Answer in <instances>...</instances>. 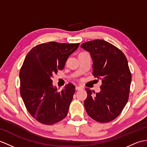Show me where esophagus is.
Segmentation results:
<instances>
[{"mask_svg":"<svg viewBox=\"0 0 147 147\" xmlns=\"http://www.w3.org/2000/svg\"><path fill=\"white\" fill-rule=\"evenodd\" d=\"M76 90H82V89H83V88H82V87H76Z\"/></svg>","mask_w":147,"mask_h":147,"instance_id":"esophagus-1","label":"esophagus"}]
</instances>
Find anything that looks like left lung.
<instances>
[{
	"mask_svg": "<svg viewBox=\"0 0 147 147\" xmlns=\"http://www.w3.org/2000/svg\"><path fill=\"white\" fill-rule=\"evenodd\" d=\"M81 47L90 52L93 76L102 80L99 93L94 95L85 88L86 112L98 122H109L120 115L129 98L131 75L127 59L119 49L101 39L85 42Z\"/></svg>",
	"mask_w": 147,
	"mask_h": 147,
	"instance_id": "1",
	"label": "left lung"
}]
</instances>
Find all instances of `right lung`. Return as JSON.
<instances>
[{"mask_svg": "<svg viewBox=\"0 0 147 147\" xmlns=\"http://www.w3.org/2000/svg\"><path fill=\"white\" fill-rule=\"evenodd\" d=\"M79 45L44 43L32 48L25 58L19 73L20 95L31 116L42 124H55L67 115L76 87L69 83L57 92L52 78Z\"/></svg>", "mask_w": 147, "mask_h": 147, "instance_id": "add662e5", "label": "right lung"}]
</instances>
